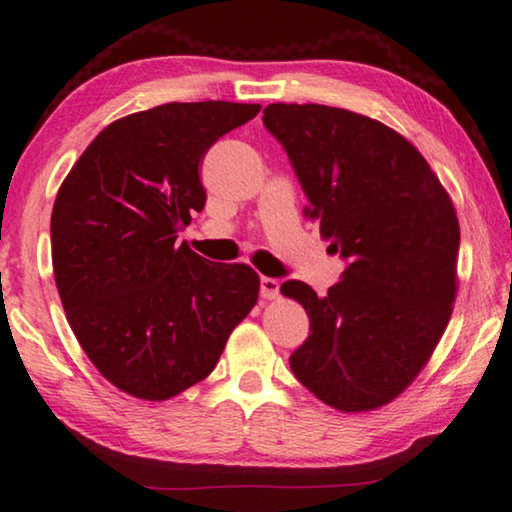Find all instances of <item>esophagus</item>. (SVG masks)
Returning <instances> with one entry per match:
<instances>
[{
    "label": "esophagus",
    "instance_id": "1",
    "mask_svg": "<svg viewBox=\"0 0 512 512\" xmlns=\"http://www.w3.org/2000/svg\"><path fill=\"white\" fill-rule=\"evenodd\" d=\"M259 293H262L264 300H275L280 296V282H277L275 277H262V282H259Z\"/></svg>",
    "mask_w": 512,
    "mask_h": 512
}]
</instances>
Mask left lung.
Returning <instances> with one entry per match:
<instances>
[{"mask_svg":"<svg viewBox=\"0 0 512 512\" xmlns=\"http://www.w3.org/2000/svg\"><path fill=\"white\" fill-rule=\"evenodd\" d=\"M264 126L298 173L305 216L350 262L325 298L305 282L282 284L311 329L291 370L336 411H375L411 386L452 318L461 244L454 203L422 153L377 119L271 103Z\"/></svg>","mask_w":512,"mask_h":512,"instance_id":"8db88e82","label":"left lung"}]
</instances>
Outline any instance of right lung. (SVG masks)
I'll return each instance as SVG.
<instances>
[{
    "instance_id": "1",
    "label": "right lung",
    "mask_w": 512,
    "mask_h": 512,
    "mask_svg": "<svg viewBox=\"0 0 512 512\" xmlns=\"http://www.w3.org/2000/svg\"><path fill=\"white\" fill-rule=\"evenodd\" d=\"M259 103H164L112 121L67 173L51 262L76 341L112 386L164 402L214 370L259 275L176 244L205 207L203 155Z\"/></svg>"
}]
</instances>
